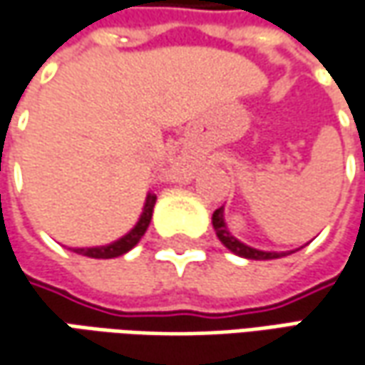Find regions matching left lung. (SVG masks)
Listing matches in <instances>:
<instances>
[{"instance_id":"1","label":"left lung","mask_w":365,"mask_h":365,"mask_svg":"<svg viewBox=\"0 0 365 365\" xmlns=\"http://www.w3.org/2000/svg\"><path fill=\"white\" fill-rule=\"evenodd\" d=\"M213 227H215V232H217L219 242L225 245L227 250H232L233 254L242 256V258L274 259L280 258V256H287V254H278V252H262V250H254V247H250V245L237 242L232 233L227 232V227H225V221H223V207L215 209V213H213Z\"/></svg>"}]
</instances>
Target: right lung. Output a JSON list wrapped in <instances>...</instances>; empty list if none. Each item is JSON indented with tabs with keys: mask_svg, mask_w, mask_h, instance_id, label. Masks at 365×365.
<instances>
[{
	"mask_svg": "<svg viewBox=\"0 0 365 365\" xmlns=\"http://www.w3.org/2000/svg\"><path fill=\"white\" fill-rule=\"evenodd\" d=\"M154 203H156V195L154 192H148L146 205H144V211H142V217L135 223L132 232L128 235H123L121 240L113 242L109 245H101V247H77L75 252L83 254V256H89V258H118L123 256L125 252H130L133 245L140 242V237L146 233L148 225H150V219H152V211H154Z\"/></svg>",
	"mask_w": 365,
	"mask_h": 365,
	"instance_id": "obj_1",
	"label": "right lung"
}]
</instances>
